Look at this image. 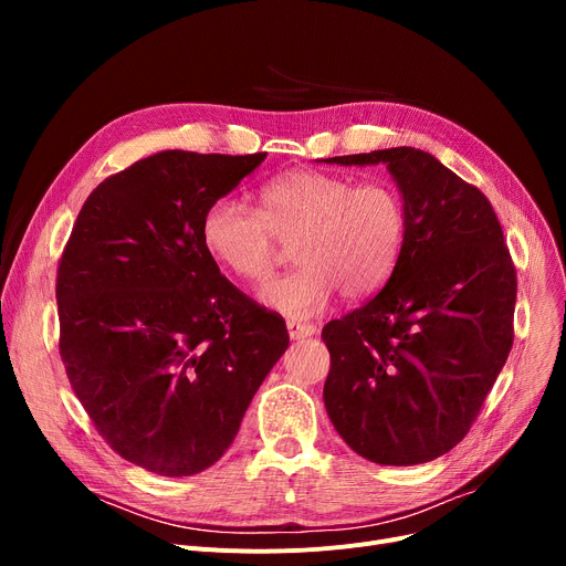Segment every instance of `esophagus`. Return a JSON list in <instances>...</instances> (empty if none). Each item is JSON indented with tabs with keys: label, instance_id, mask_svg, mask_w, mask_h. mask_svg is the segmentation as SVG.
Returning a JSON list of instances; mask_svg holds the SVG:
<instances>
[{
	"label": "esophagus",
	"instance_id": "esophagus-1",
	"mask_svg": "<svg viewBox=\"0 0 566 566\" xmlns=\"http://www.w3.org/2000/svg\"><path fill=\"white\" fill-rule=\"evenodd\" d=\"M286 331L291 339H305L312 337L316 333V325L314 323H298V321H289L286 323Z\"/></svg>",
	"mask_w": 566,
	"mask_h": 566
}]
</instances>
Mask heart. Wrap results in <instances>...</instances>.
<instances>
[{
  "label": "heart",
  "instance_id": "heart-1",
  "mask_svg": "<svg viewBox=\"0 0 566 566\" xmlns=\"http://www.w3.org/2000/svg\"><path fill=\"white\" fill-rule=\"evenodd\" d=\"M408 238V211L390 181L355 184L348 176L303 169L271 178L259 190V211L220 197L201 218V241L222 268L243 282L273 275L295 241L301 268L261 289L265 305L307 318L335 293L358 301L395 273Z\"/></svg>",
  "mask_w": 566,
  "mask_h": 566
}]
</instances>
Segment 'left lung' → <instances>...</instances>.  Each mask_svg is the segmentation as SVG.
<instances>
[{"label":"left lung","instance_id":"obj_1","mask_svg":"<svg viewBox=\"0 0 566 566\" xmlns=\"http://www.w3.org/2000/svg\"><path fill=\"white\" fill-rule=\"evenodd\" d=\"M325 163H385L408 211L388 284L321 333L331 350L325 410L374 463L433 461L465 438L512 350L510 248L486 195L420 148Z\"/></svg>","mask_w":566,"mask_h":566}]
</instances>
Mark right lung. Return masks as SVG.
Here are the masks:
<instances>
[{
    "label": "right lung",
    "instance_id": "1",
    "mask_svg": "<svg viewBox=\"0 0 566 566\" xmlns=\"http://www.w3.org/2000/svg\"><path fill=\"white\" fill-rule=\"evenodd\" d=\"M265 154L163 151L86 197L56 268L59 355L109 448L163 478H190L233 442L282 358L280 314L235 289L201 218Z\"/></svg>",
    "mask_w": 566,
    "mask_h": 566
}]
</instances>
